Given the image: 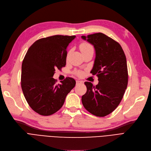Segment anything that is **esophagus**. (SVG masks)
I'll return each instance as SVG.
<instances>
[{"label": "esophagus", "instance_id": "34e87169", "mask_svg": "<svg viewBox=\"0 0 151 151\" xmlns=\"http://www.w3.org/2000/svg\"><path fill=\"white\" fill-rule=\"evenodd\" d=\"M82 83V81H76V84L77 85H79V84H81Z\"/></svg>", "mask_w": 151, "mask_h": 151}]
</instances>
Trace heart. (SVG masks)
Segmentation results:
<instances>
[{
  "label": "heart",
  "mask_w": 151,
  "mask_h": 151,
  "mask_svg": "<svg viewBox=\"0 0 151 151\" xmlns=\"http://www.w3.org/2000/svg\"><path fill=\"white\" fill-rule=\"evenodd\" d=\"M80 50H81L82 53H83V52L87 51L88 50H93V49L92 46L90 44H89L88 43H82L80 45ZM76 74L78 76H81L82 74V72H80V71H78L76 72Z\"/></svg>",
  "instance_id": "1"
}]
</instances>
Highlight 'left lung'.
Listing matches in <instances>:
<instances>
[{"label":"left lung","mask_w":151,"mask_h":151,"mask_svg":"<svg viewBox=\"0 0 151 151\" xmlns=\"http://www.w3.org/2000/svg\"><path fill=\"white\" fill-rule=\"evenodd\" d=\"M81 37L94 46L96 55L90 73L99 78V83L95 86L91 82H85L87 92L82 96V102L90 113L104 117L116 109L127 88L126 56L118 42L104 33Z\"/></svg>","instance_id":"left-lung-1"}]
</instances>
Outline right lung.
<instances>
[{"mask_svg":"<svg viewBox=\"0 0 151 151\" xmlns=\"http://www.w3.org/2000/svg\"><path fill=\"white\" fill-rule=\"evenodd\" d=\"M75 38L55 35L41 38L29 47L23 60L22 91L29 106L41 115L57 112L76 86V81L71 77L61 81V84H56L52 78L55 69L65 65L67 47Z\"/></svg>","mask_w":151,"mask_h":151,"instance_id":"add662e5","label":"right lung"}]
</instances>
